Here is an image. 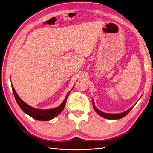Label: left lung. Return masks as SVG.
Segmentation results:
<instances>
[{"instance_id": "left-lung-1", "label": "left lung", "mask_w": 153, "mask_h": 153, "mask_svg": "<svg viewBox=\"0 0 153 153\" xmlns=\"http://www.w3.org/2000/svg\"><path fill=\"white\" fill-rule=\"evenodd\" d=\"M93 108L94 110H95V112L98 114H99L100 116H101L102 117H103V118H106V119H110V120H117V119H120L123 118V117L126 116L130 112V110L134 108V106H132L131 108H129V110H126V111L123 112L122 113H120V114H107V113H105L103 112H101L99 110L97 109L96 108V106L95 105V103H94V100H93Z\"/></svg>"}]
</instances>
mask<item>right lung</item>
<instances>
[{
	"label": "right lung",
	"instance_id": "1",
	"mask_svg": "<svg viewBox=\"0 0 153 153\" xmlns=\"http://www.w3.org/2000/svg\"><path fill=\"white\" fill-rule=\"evenodd\" d=\"M12 89L13 93H14L16 102H17L18 106L20 107V108L25 113H26L27 114L33 118L37 120H40V121H48V120H52L53 118H54V117H56V116L59 114L62 111L65 105H66L68 95H69L70 92L71 91H70L68 92L63 102L59 106H58L55 108L49 109V110H39V109L34 108L33 107L29 106L26 103H25L24 101H23V100L19 98V97L18 95V94L16 93L14 87L12 85Z\"/></svg>",
	"mask_w": 153,
	"mask_h": 153
}]
</instances>
